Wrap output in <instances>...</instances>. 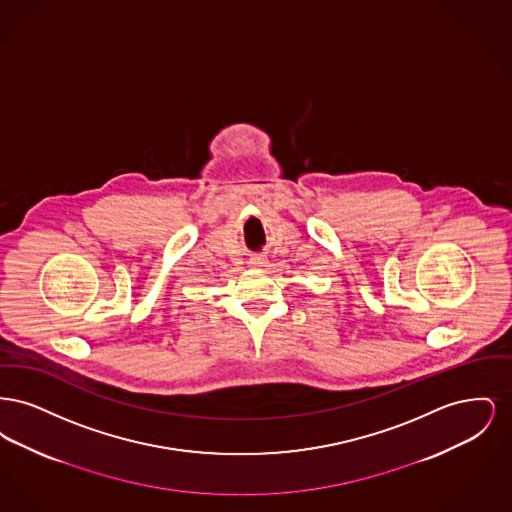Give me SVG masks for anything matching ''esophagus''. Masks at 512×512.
Listing matches in <instances>:
<instances>
[{"label": "esophagus", "instance_id": "obj_1", "mask_svg": "<svg viewBox=\"0 0 512 512\" xmlns=\"http://www.w3.org/2000/svg\"><path fill=\"white\" fill-rule=\"evenodd\" d=\"M249 263H251V267H265L267 261L263 257H253Z\"/></svg>", "mask_w": 512, "mask_h": 512}]
</instances>
